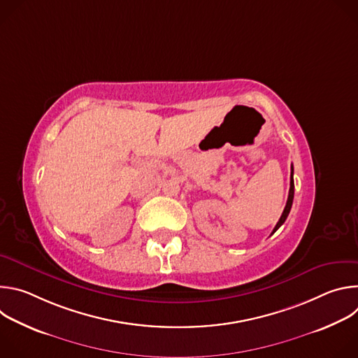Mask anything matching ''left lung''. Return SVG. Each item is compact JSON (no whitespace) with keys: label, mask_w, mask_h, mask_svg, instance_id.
I'll list each match as a JSON object with an SVG mask.
<instances>
[{"label":"left lung","mask_w":358,"mask_h":358,"mask_svg":"<svg viewBox=\"0 0 358 358\" xmlns=\"http://www.w3.org/2000/svg\"><path fill=\"white\" fill-rule=\"evenodd\" d=\"M290 188H289V196H287V202H286V207H285V210H283V213H282V217H280V220H279V222L276 224V227L273 228V232L272 234H275L280 227H282V224L286 221V218H287V215H289V213H290V208H292V203H293V195H294V182H293V166L290 167Z\"/></svg>","instance_id":"8db88e82"}]
</instances>
